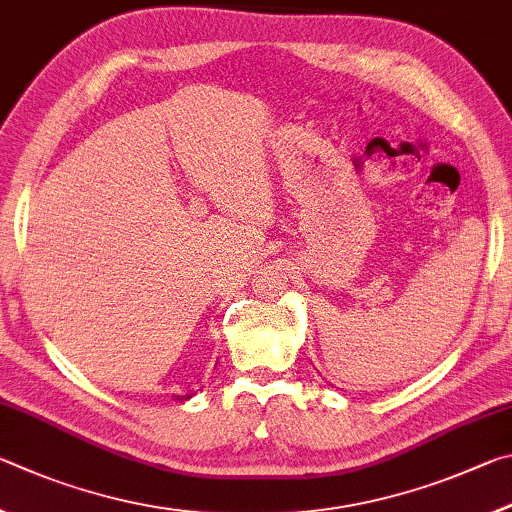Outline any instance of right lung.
<instances>
[{
  "mask_svg": "<svg viewBox=\"0 0 512 512\" xmlns=\"http://www.w3.org/2000/svg\"><path fill=\"white\" fill-rule=\"evenodd\" d=\"M191 396H193V393H188V396H173V400H188Z\"/></svg>",
  "mask_w": 512,
  "mask_h": 512,
  "instance_id": "right-lung-1",
  "label": "right lung"
}]
</instances>
